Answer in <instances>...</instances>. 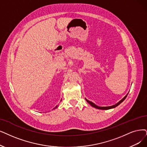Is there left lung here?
<instances>
[{
  "mask_svg": "<svg viewBox=\"0 0 147 147\" xmlns=\"http://www.w3.org/2000/svg\"><path fill=\"white\" fill-rule=\"evenodd\" d=\"M128 95V94H127ZM127 95H126V96H125V97H124L120 101H119L118 103L117 104H116L115 105H112V106H109V107H99V106H97L96 105H95V104L94 103H93L92 102H91V101H89V100H87V99H86V101L89 103V104H90L92 107H95V108H96V109H101V110H109V109H113V108H115V107H117L118 106V105H119L122 102H123L124 101V99L126 98V97L127 96Z\"/></svg>",
  "mask_w": 147,
  "mask_h": 147,
  "instance_id": "1",
  "label": "left lung"
}]
</instances>
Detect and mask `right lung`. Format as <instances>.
I'll list each match as a JSON object with an SVG mask.
<instances>
[{"label":"right lung","instance_id":"right-lung-1","mask_svg":"<svg viewBox=\"0 0 147 147\" xmlns=\"http://www.w3.org/2000/svg\"><path fill=\"white\" fill-rule=\"evenodd\" d=\"M57 106H56V107H55L54 109H55V108H57Z\"/></svg>","mask_w":147,"mask_h":147}]
</instances>
